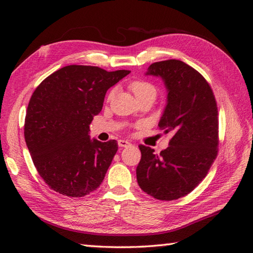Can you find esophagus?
<instances>
[{
    "label": "esophagus",
    "mask_w": 253,
    "mask_h": 253,
    "mask_svg": "<svg viewBox=\"0 0 253 253\" xmlns=\"http://www.w3.org/2000/svg\"><path fill=\"white\" fill-rule=\"evenodd\" d=\"M118 146H120L121 148H127V147H129V146H131V143L129 142V141H127V140H118Z\"/></svg>",
    "instance_id": "1"
}]
</instances>
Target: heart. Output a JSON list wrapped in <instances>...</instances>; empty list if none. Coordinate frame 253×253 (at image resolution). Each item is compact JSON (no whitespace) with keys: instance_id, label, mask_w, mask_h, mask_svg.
<instances>
[{"instance_id":"b5f03b06","label":"heart","mask_w":253,"mask_h":253,"mask_svg":"<svg viewBox=\"0 0 253 253\" xmlns=\"http://www.w3.org/2000/svg\"><path fill=\"white\" fill-rule=\"evenodd\" d=\"M128 87L135 94L137 100L142 98H151L154 100L158 94L157 87L153 84L146 82V80H132L128 84Z\"/></svg>"}]
</instances>
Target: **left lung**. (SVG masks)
<instances>
[{"label":"left lung","mask_w":253,"mask_h":253,"mask_svg":"<svg viewBox=\"0 0 253 253\" xmlns=\"http://www.w3.org/2000/svg\"><path fill=\"white\" fill-rule=\"evenodd\" d=\"M146 75L162 78L168 103L159 122L170 133L169 148L155 154L140 144L136 173L139 187L158 200H176L200 184L217 155L218 118L215 96L195 68L178 60L153 63Z\"/></svg>","instance_id":"8db88e82"}]
</instances>
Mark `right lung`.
Listing matches in <instances>:
<instances>
[{
  "instance_id": "obj_1",
  "label": "right lung",
  "mask_w": 253,
  "mask_h": 253,
  "mask_svg": "<svg viewBox=\"0 0 253 253\" xmlns=\"http://www.w3.org/2000/svg\"><path fill=\"white\" fill-rule=\"evenodd\" d=\"M69 65L51 74L32 93L25 140L38 173L51 189L79 198L99 188L117 152V142L90 139L89 125L106 91L129 74Z\"/></svg>"
}]
</instances>
